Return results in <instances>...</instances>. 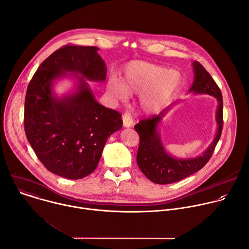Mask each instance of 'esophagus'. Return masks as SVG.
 Masks as SVG:
<instances>
[{
	"instance_id": "obj_1",
	"label": "esophagus",
	"mask_w": 249,
	"mask_h": 249,
	"mask_svg": "<svg viewBox=\"0 0 249 249\" xmlns=\"http://www.w3.org/2000/svg\"><path fill=\"white\" fill-rule=\"evenodd\" d=\"M122 119H123V125H124V127H127V128H128V127H132V126H133L134 121H133V118H132L130 112L126 111V112L123 114Z\"/></svg>"
}]
</instances>
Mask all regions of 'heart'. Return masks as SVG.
<instances>
[{"label": "heart", "instance_id": "b5f03b06", "mask_svg": "<svg viewBox=\"0 0 249 249\" xmlns=\"http://www.w3.org/2000/svg\"><path fill=\"white\" fill-rule=\"evenodd\" d=\"M181 76L174 69L147 62H133L124 72L122 82L111 76L107 83L109 93L126 101L130 94H141V105L148 112L159 111L178 88Z\"/></svg>", "mask_w": 249, "mask_h": 249}]
</instances>
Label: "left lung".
Wrapping results in <instances>:
<instances>
[{"mask_svg": "<svg viewBox=\"0 0 249 249\" xmlns=\"http://www.w3.org/2000/svg\"><path fill=\"white\" fill-rule=\"evenodd\" d=\"M194 82L189 92L194 94H209L217 98L218 108L216 121L218 124L216 136L208 149L196 158L177 159L170 156L163 147L158 127L162 117L171 106H168L159 115H153L141 120L135 125V130L140 136V144L137 153V164L148 178L157 184H169L179 181L197 172L211 159L221 138L223 130V96L218 85L213 80L206 69L197 61L192 64ZM176 102H173V105Z\"/></svg>", "mask_w": 249, "mask_h": 249, "instance_id": "8db88e82", "label": "left lung"}]
</instances>
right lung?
I'll return each mask as SVG.
<instances>
[{
	"mask_svg": "<svg viewBox=\"0 0 249 249\" xmlns=\"http://www.w3.org/2000/svg\"><path fill=\"white\" fill-rule=\"evenodd\" d=\"M94 46L66 45L44 60L28 84L24 130L35 155L52 173L81 179L96 168L104 145L123 125L121 114L99 104L86 82H104L107 68ZM65 76L76 90L60 98L53 85Z\"/></svg>",
	"mask_w": 249,
	"mask_h": 249,
	"instance_id": "1",
	"label": "right lung"
}]
</instances>
